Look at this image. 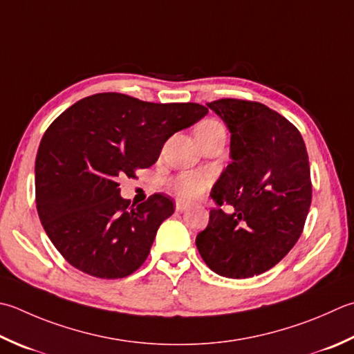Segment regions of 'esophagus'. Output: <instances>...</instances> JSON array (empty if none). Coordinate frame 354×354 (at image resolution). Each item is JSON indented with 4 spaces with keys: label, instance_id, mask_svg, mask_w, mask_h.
Returning a JSON list of instances; mask_svg holds the SVG:
<instances>
[{
    "label": "esophagus",
    "instance_id": "esophagus-1",
    "mask_svg": "<svg viewBox=\"0 0 354 354\" xmlns=\"http://www.w3.org/2000/svg\"><path fill=\"white\" fill-rule=\"evenodd\" d=\"M187 210V204H184V203H176V212H179V213H183V212H185Z\"/></svg>",
    "mask_w": 354,
    "mask_h": 354
}]
</instances>
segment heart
<instances>
[{
    "label": "heart",
    "mask_w": 354,
    "mask_h": 354,
    "mask_svg": "<svg viewBox=\"0 0 354 354\" xmlns=\"http://www.w3.org/2000/svg\"><path fill=\"white\" fill-rule=\"evenodd\" d=\"M224 131L223 124L214 120H205L196 127V136H205ZM210 187V176L204 171H184L170 183V189L183 203L199 199Z\"/></svg>",
    "instance_id": "obj_1"
}]
</instances>
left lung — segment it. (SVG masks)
Segmentation results:
<instances>
[{"label":"left lung","instance_id":"obj_1","mask_svg":"<svg viewBox=\"0 0 354 354\" xmlns=\"http://www.w3.org/2000/svg\"><path fill=\"white\" fill-rule=\"evenodd\" d=\"M230 130L232 162L212 189L218 205L196 236L214 273L244 279L274 267L299 239L311 204L308 155L292 122L261 102L207 104Z\"/></svg>","mask_w":354,"mask_h":354}]
</instances>
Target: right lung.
I'll use <instances>...</instances> for the list:
<instances>
[{"instance_id":"right-lung-1","label":"right lung","mask_w":354,"mask_h":354,"mask_svg":"<svg viewBox=\"0 0 354 354\" xmlns=\"http://www.w3.org/2000/svg\"><path fill=\"white\" fill-rule=\"evenodd\" d=\"M207 113L196 102L109 92L80 100L50 124L35 161V195L41 224L68 264L101 279L126 278L144 264L175 205L161 193L130 205L118 178L153 165L173 133Z\"/></svg>"}]
</instances>
